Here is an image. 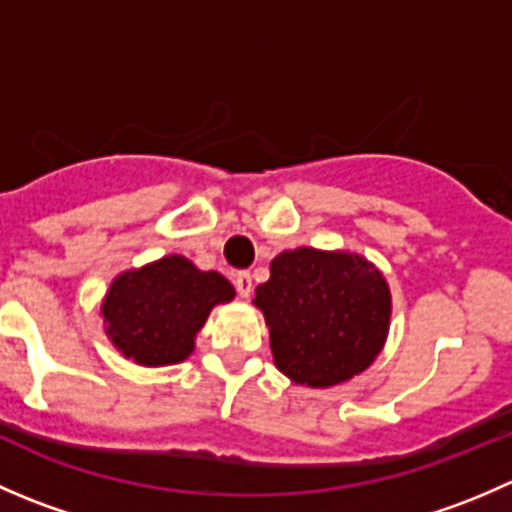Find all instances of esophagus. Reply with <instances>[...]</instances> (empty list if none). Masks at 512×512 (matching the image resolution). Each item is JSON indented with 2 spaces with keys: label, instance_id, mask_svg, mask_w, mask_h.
Wrapping results in <instances>:
<instances>
[{
  "label": "esophagus",
  "instance_id": "obj_1",
  "mask_svg": "<svg viewBox=\"0 0 512 512\" xmlns=\"http://www.w3.org/2000/svg\"><path fill=\"white\" fill-rule=\"evenodd\" d=\"M235 289H237V294H240V297H250V292H252L250 272H237V275H235Z\"/></svg>",
  "mask_w": 512,
  "mask_h": 512
}]
</instances>
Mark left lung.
<instances>
[{
  "instance_id": "obj_1",
  "label": "left lung",
  "mask_w": 512,
  "mask_h": 512,
  "mask_svg": "<svg viewBox=\"0 0 512 512\" xmlns=\"http://www.w3.org/2000/svg\"><path fill=\"white\" fill-rule=\"evenodd\" d=\"M275 364L294 384L327 389L361 374L389 334L384 275L354 252L314 247L280 252L255 289Z\"/></svg>"
}]
</instances>
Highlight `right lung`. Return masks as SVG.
<instances>
[{
    "label": "right lung",
    "mask_w": 512,
    "mask_h": 512,
    "mask_svg": "<svg viewBox=\"0 0 512 512\" xmlns=\"http://www.w3.org/2000/svg\"><path fill=\"white\" fill-rule=\"evenodd\" d=\"M232 297L235 289L223 275L168 255L118 275L101 314L108 339L126 359L141 366H168L188 359L210 309Z\"/></svg>",
    "instance_id": "right-lung-1"
}]
</instances>
